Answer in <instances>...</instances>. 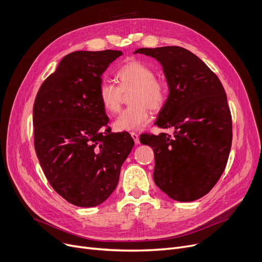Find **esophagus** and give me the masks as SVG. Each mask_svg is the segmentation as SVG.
Here are the masks:
<instances>
[{
	"instance_id": "esophagus-1",
	"label": "esophagus",
	"mask_w": 262,
	"mask_h": 262,
	"mask_svg": "<svg viewBox=\"0 0 262 262\" xmlns=\"http://www.w3.org/2000/svg\"><path fill=\"white\" fill-rule=\"evenodd\" d=\"M130 136H132V138L134 139V141H135V143H136V144H139V143H140V140H139V135H138V134L132 133V134H130Z\"/></svg>"
}]
</instances>
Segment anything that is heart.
<instances>
[{"instance_id": "1", "label": "heart", "mask_w": 262, "mask_h": 262, "mask_svg": "<svg viewBox=\"0 0 262 262\" xmlns=\"http://www.w3.org/2000/svg\"><path fill=\"white\" fill-rule=\"evenodd\" d=\"M118 85L103 81L99 87V99L107 114L120 110L123 93L132 91L128 103L130 107L123 110L115 121L117 132L135 133L147 125L150 117L148 108L158 110L166 101V88L155 72L146 64L133 60L123 64L116 73Z\"/></svg>"}]
</instances>
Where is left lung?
Wrapping results in <instances>:
<instances>
[{"label":"left lung","instance_id":"obj_1","mask_svg":"<svg viewBox=\"0 0 262 262\" xmlns=\"http://www.w3.org/2000/svg\"><path fill=\"white\" fill-rule=\"evenodd\" d=\"M135 54L155 58L162 67L169 95L156 125L174 128L141 135L154 150V182L178 202L201 199L221 177L231 147V116L217 76L196 55L181 47L141 48Z\"/></svg>","mask_w":262,"mask_h":262}]
</instances>
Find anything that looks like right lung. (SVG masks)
Segmentation results:
<instances>
[{
    "label": "right lung",
    "instance_id": "add662e5",
    "mask_svg": "<svg viewBox=\"0 0 262 262\" xmlns=\"http://www.w3.org/2000/svg\"><path fill=\"white\" fill-rule=\"evenodd\" d=\"M121 51L66 55L41 85L33 109L34 143L49 183L66 201L94 207L115 191L134 146L126 132L112 133L99 99L102 75Z\"/></svg>",
    "mask_w": 262,
    "mask_h": 262
}]
</instances>
